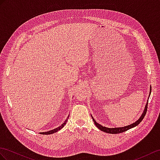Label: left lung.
I'll return each mask as SVG.
<instances>
[{"instance_id":"obj_1","label":"left lung","mask_w":160,"mask_h":160,"mask_svg":"<svg viewBox=\"0 0 160 160\" xmlns=\"http://www.w3.org/2000/svg\"><path fill=\"white\" fill-rule=\"evenodd\" d=\"M151 87H150L149 96L151 95ZM147 105H148V102H147V103H146V105H145L144 110H143V112L142 113V115L141 116L140 118H139L138 120H137L135 122L132 123V124H130L128 126H124V127H118V128H108V127L103 126L102 125L98 124V123L95 121V120L94 119L93 117L92 116H92V120H93L94 122H95V124L96 125V126L99 130H101V131H103V132H108V133H109V134H118V133H121V132H125V131L128 130H129L130 128H134V127L137 126V125H138L139 124H140V122L142 120L143 118H144V117L145 116V114H146L147 110Z\"/></svg>"}]
</instances>
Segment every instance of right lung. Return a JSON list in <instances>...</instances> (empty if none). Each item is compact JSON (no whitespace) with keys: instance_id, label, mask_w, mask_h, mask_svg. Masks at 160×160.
<instances>
[{"instance_id":"obj_1","label":"right lung","mask_w":160,"mask_h":160,"mask_svg":"<svg viewBox=\"0 0 160 160\" xmlns=\"http://www.w3.org/2000/svg\"><path fill=\"white\" fill-rule=\"evenodd\" d=\"M68 117H69V116H68ZM68 118H67V120H65V122L63 123L62 124H61V126H59V127H57V128H55V129H53V130L47 131V132H40V134H53V133H55V132H57V131H59V130H61L65 124H66V123H67V122H68Z\"/></svg>"}]
</instances>
